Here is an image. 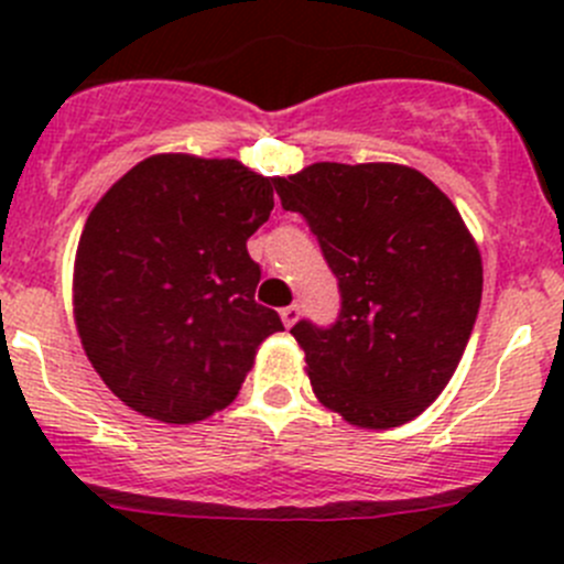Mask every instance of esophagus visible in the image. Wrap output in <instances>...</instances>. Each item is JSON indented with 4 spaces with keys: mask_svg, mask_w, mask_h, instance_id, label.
Wrapping results in <instances>:
<instances>
[{
    "mask_svg": "<svg viewBox=\"0 0 564 564\" xmlns=\"http://www.w3.org/2000/svg\"><path fill=\"white\" fill-rule=\"evenodd\" d=\"M297 318H300V305H286V308H281V322L286 324V327H292Z\"/></svg>",
    "mask_w": 564,
    "mask_h": 564,
    "instance_id": "esophagus-1",
    "label": "esophagus"
}]
</instances>
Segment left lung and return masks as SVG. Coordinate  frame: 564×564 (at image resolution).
Wrapping results in <instances>:
<instances>
[{"label":"left lung","mask_w":564,"mask_h":564,"mask_svg":"<svg viewBox=\"0 0 564 564\" xmlns=\"http://www.w3.org/2000/svg\"><path fill=\"white\" fill-rule=\"evenodd\" d=\"M272 185L338 278L335 324L292 327L316 398L360 429L409 423L451 382L480 308V250L456 204L398 163H314Z\"/></svg>","instance_id":"obj_1"}]
</instances>
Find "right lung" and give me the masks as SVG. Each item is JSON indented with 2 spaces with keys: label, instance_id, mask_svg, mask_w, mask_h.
Segmentation results:
<instances>
[{
  "label": "right lung",
  "instance_id": "add662e5",
  "mask_svg": "<svg viewBox=\"0 0 564 564\" xmlns=\"http://www.w3.org/2000/svg\"><path fill=\"white\" fill-rule=\"evenodd\" d=\"M272 180L231 158L152 155L84 224L73 314L108 390L144 417L187 425L229 406L281 316L256 303L248 237Z\"/></svg>",
  "mask_w": 564,
  "mask_h": 564
}]
</instances>
